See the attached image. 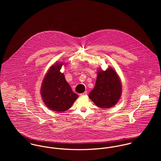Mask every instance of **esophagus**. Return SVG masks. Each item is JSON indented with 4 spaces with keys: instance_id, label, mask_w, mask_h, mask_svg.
<instances>
[{
    "instance_id": "1",
    "label": "esophagus",
    "mask_w": 161,
    "mask_h": 161,
    "mask_svg": "<svg viewBox=\"0 0 161 161\" xmlns=\"http://www.w3.org/2000/svg\"><path fill=\"white\" fill-rule=\"evenodd\" d=\"M87 93V91H86V92H84V93H80V96H83V95H86Z\"/></svg>"
}]
</instances>
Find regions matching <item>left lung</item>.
<instances>
[{
	"label": "left lung",
	"mask_w": 161,
	"mask_h": 161,
	"mask_svg": "<svg viewBox=\"0 0 161 161\" xmlns=\"http://www.w3.org/2000/svg\"><path fill=\"white\" fill-rule=\"evenodd\" d=\"M121 84L115 70L109 68L98 72L94 89L89 96L92 102L102 108H111L120 98Z\"/></svg>",
	"instance_id": "8db88e82"
}]
</instances>
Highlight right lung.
<instances>
[{"instance_id":"1","label":"right lung","mask_w":161,"mask_h":161,"mask_svg":"<svg viewBox=\"0 0 161 161\" xmlns=\"http://www.w3.org/2000/svg\"><path fill=\"white\" fill-rule=\"evenodd\" d=\"M63 63H57L46 74L41 87L43 102L49 109L63 112L69 109L78 95L72 92L64 75L60 72Z\"/></svg>"}]
</instances>
